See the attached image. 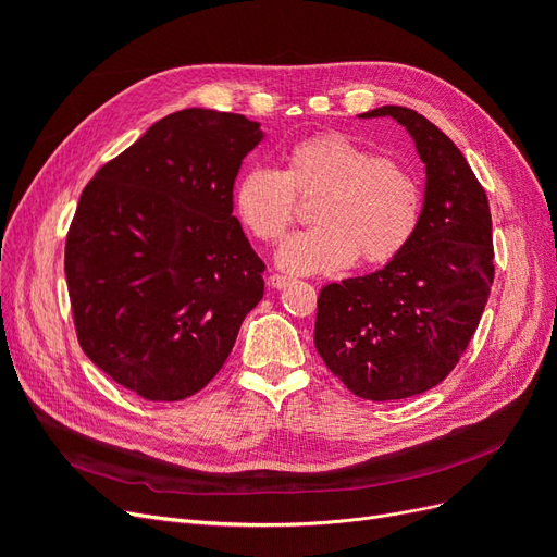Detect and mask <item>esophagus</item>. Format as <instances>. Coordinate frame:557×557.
I'll return each mask as SVG.
<instances>
[{
  "label": "esophagus",
  "mask_w": 557,
  "mask_h": 557,
  "mask_svg": "<svg viewBox=\"0 0 557 557\" xmlns=\"http://www.w3.org/2000/svg\"><path fill=\"white\" fill-rule=\"evenodd\" d=\"M267 283L272 285V288H276V290H283V288H288V285L293 283L288 276H281V274H272L267 278Z\"/></svg>",
  "instance_id": "esophagus-1"
}]
</instances>
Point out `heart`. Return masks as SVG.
I'll return each instance as SVG.
<instances>
[{"mask_svg": "<svg viewBox=\"0 0 557 557\" xmlns=\"http://www.w3.org/2000/svg\"><path fill=\"white\" fill-rule=\"evenodd\" d=\"M313 199V227L278 250V267L293 274H325L358 258L383 264L397 258L420 218L416 178L393 158L342 132H320L293 144L283 170L250 166L234 183V211L262 244H276L295 223V197Z\"/></svg>", "mask_w": 557, "mask_h": 557, "instance_id": "obj_1", "label": "heart"}]
</instances>
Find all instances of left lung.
Returning a JSON list of instances; mask_svg holds the SVG:
<instances>
[{
	"label": "left lung",
	"instance_id": "obj_1",
	"mask_svg": "<svg viewBox=\"0 0 557 557\" xmlns=\"http://www.w3.org/2000/svg\"><path fill=\"white\" fill-rule=\"evenodd\" d=\"M425 162V201L409 244L383 269L320 290L313 342L330 372L372 401L442 383L474 336L495 278L493 221L460 148L407 107H381Z\"/></svg>",
	"mask_w": 557,
	"mask_h": 557
}]
</instances>
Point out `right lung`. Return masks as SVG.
Masks as SVG:
<instances>
[{
	"label": "right lung",
	"mask_w": 557,
	"mask_h": 557,
	"mask_svg": "<svg viewBox=\"0 0 557 557\" xmlns=\"http://www.w3.org/2000/svg\"><path fill=\"white\" fill-rule=\"evenodd\" d=\"M262 139L239 113L183 109L83 188L64 274L83 352L148 401L199 393L264 295V262L232 215Z\"/></svg>",
	"instance_id": "obj_1"
}]
</instances>
